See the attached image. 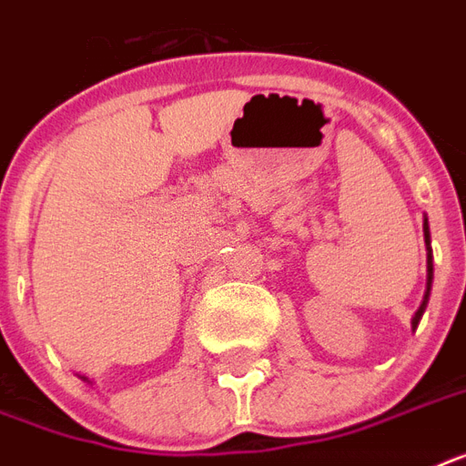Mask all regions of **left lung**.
<instances>
[{
  "label": "left lung",
  "instance_id": "8db88e82",
  "mask_svg": "<svg viewBox=\"0 0 466 466\" xmlns=\"http://www.w3.org/2000/svg\"><path fill=\"white\" fill-rule=\"evenodd\" d=\"M423 241H426V292H423V301L421 306L414 313V319H411V328L417 330L419 320H421L423 311H426V306H429V297H431V285H433V251H431V232H429V220L423 218Z\"/></svg>",
  "mask_w": 466,
  "mask_h": 466
}]
</instances>
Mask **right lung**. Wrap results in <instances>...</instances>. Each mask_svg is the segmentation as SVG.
I'll return each instance as SVG.
<instances>
[{"label":"right lung","instance_id":"right-lung-1","mask_svg":"<svg viewBox=\"0 0 466 466\" xmlns=\"http://www.w3.org/2000/svg\"><path fill=\"white\" fill-rule=\"evenodd\" d=\"M83 380H88V378H83ZM88 383H90V380H88Z\"/></svg>","mask_w":466,"mask_h":466}]
</instances>
